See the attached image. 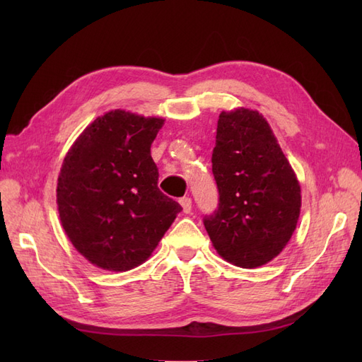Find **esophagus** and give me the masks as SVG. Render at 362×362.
<instances>
[{"label": "esophagus", "instance_id": "34e87169", "mask_svg": "<svg viewBox=\"0 0 362 362\" xmlns=\"http://www.w3.org/2000/svg\"><path fill=\"white\" fill-rule=\"evenodd\" d=\"M180 204H181L182 211H184L185 214H189V213L192 211V199L187 198V196H185V198H181V199H180Z\"/></svg>", "mask_w": 362, "mask_h": 362}]
</instances>
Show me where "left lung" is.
I'll return each instance as SVG.
<instances>
[{
	"instance_id": "left-lung-1",
	"label": "left lung",
	"mask_w": 362,
	"mask_h": 362,
	"mask_svg": "<svg viewBox=\"0 0 362 362\" xmlns=\"http://www.w3.org/2000/svg\"><path fill=\"white\" fill-rule=\"evenodd\" d=\"M218 205L204 225L218 255L258 267L279 255L300 214V185L267 120L258 112H222L213 149Z\"/></svg>"
}]
</instances>
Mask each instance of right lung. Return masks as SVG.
I'll return each instance as SVG.
<instances>
[{
	"instance_id": "right-lung-1",
	"label": "right lung",
	"mask_w": 362,
	"mask_h": 362,
	"mask_svg": "<svg viewBox=\"0 0 362 362\" xmlns=\"http://www.w3.org/2000/svg\"><path fill=\"white\" fill-rule=\"evenodd\" d=\"M164 119L124 110L96 117L64 157L57 205L64 233L104 270L146 261L182 210L158 189L151 145Z\"/></svg>"
}]
</instances>
